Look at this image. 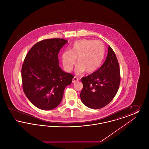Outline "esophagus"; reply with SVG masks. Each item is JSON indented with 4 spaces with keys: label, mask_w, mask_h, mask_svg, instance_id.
I'll use <instances>...</instances> for the list:
<instances>
[{
    "label": "esophagus",
    "mask_w": 149,
    "mask_h": 149,
    "mask_svg": "<svg viewBox=\"0 0 149 149\" xmlns=\"http://www.w3.org/2000/svg\"><path fill=\"white\" fill-rule=\"evenodd\" d=\"M78 80H79V79L77 77H74L73 79H72V83H75V82L77 81Z\"/></svg>",
    "instance_id": "obj_1"
}]
</instances>
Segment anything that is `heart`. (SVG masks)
<instances>
[{
  "mask_svg": "<svg viewBox=\"0 0 149 149\" xmlns=\"http://www.w3.org/2000/svg\"><path fill=\"white\" fill-rule=\"evenodd\" d=\"M105 55V47L99 41L82 39L75 41L72 45L71 51L66 50L61 59L64 69L70 71L77 63V74L86 71L91 73L99 69Z\"/></svg>",
  "mask_w": 149,
  "mask_h": 149,
  "instance_id": "obj_1",
  "label": "heart"
}]
</instances>
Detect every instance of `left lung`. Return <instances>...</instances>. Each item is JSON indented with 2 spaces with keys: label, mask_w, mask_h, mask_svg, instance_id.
Wrapping results in <instances>:
<instances>
[{
  "label": "left lung",
  "mask_w": 149,
  "mask_h": 149,
  "mask_svg": "<svg viewBox=\"0 0 149 149\" xmlns=\"http://www.w3.org/2000/svg\"><path fill=\"white\" fill-rule=\"evenodd\" d=\"M120 66L113 50L108 46V55L98 70L81 78L80 93L83 103L92 109H100L113 99L120 84Z\"/></svg>",
  "instance_id": "obj_1"
}]
</instances>
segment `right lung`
I'll use <instances>...</instances> for the list:
<instances>
[{
  "label": "right lung",
  "mask_w": 149,
  "mask_h": 149,
  "mask_svg": "<svg viewBox=\"0 0 149 149\" xmlns=\"http://www.w3.org/2000/svg\"><path fill=\"white\" fill-rule=\"evenodd\" d=\"M67 40L46 39L30 49L22 67L23 89L29 100L39 109L49 111L61 103L65 87L74 76L62 70L58 54Z\"/></svg>",
  "instance_id": "add662e5"
}]
</instances>
